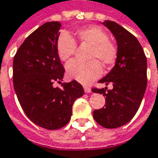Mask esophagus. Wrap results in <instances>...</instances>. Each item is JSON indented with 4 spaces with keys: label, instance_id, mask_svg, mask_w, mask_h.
Instances as JSON below:
<instances>
[{
    "label": "esophagus",
    "instance_id": "1",
    "mask_svg": "<svg viewBox=\"0 0 158 158\" xmlns=\"http://www.w3.org/2000/svg\"><path fill=\"white\" fill-rule=\"evenodd\" d=\"M83 89H84V91H85V93H90V92H91V89H90V88H89V87H88V86H84V87H83Z\"/></svg>",
    "mask_w": 158,
    "mask_h": 158
}]
</instances>
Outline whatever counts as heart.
<instances>
[{
	"mask_svg": "<svg viewBox=\"0 0 158 158\" xmlns=\"http://www.w3.org/2000/svg\"><path fill=\"white\" fill-rule=\"evenodd\" d=\"M76 38L82 44L92 46L90 59L95 60L89 63L73 60L67 65L66 71L69 77L81 83L87 84L99 77L102 74L101 63L106 67H111L116 62L118 49L102 28L92 25L79 29L76 31ZM58 56L60 60L68 61L76 52V43L67 32H61L58 37L56 44Z\"/></svg>",
	"mask_w": 158,
	"mask_h": 158,
	"instance_id": "b5f03b06",
	"label": "heart"
}]
</instances>
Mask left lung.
Segmentation results:
<instances>
[{"mask_svg":"<svg viewBox=\"0 0 158 158\" xmlns=\"http://www.w3.org/2000/svg\"><path fill=\"white\" fill-rule=\"evenodd\" d=\"M117 41L118 57L115 66L100 83L112 84V89L93 88L106 97L105 107L95 110L94 119L106 128H116L130 121L135 115L147 87V59L137 39L117 23H102Z\"/></svg>","mask_w":158,"mask_h":158,"instance_id":"8db88e82","label":"left lung"}]
</instances>
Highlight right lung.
<instances>
[{"instance_id": "add662e5", "label": "right lung", "mask_w": 158, "mask_h": 158, "mask_svg": "<svg viewBox=\"0 0 158 158\" xmlns=\"http://www.w3.org/2000/svg\"><path fill=\"white\" fill-rule=\"evenodd\" d=\"M60 27L59 22L41 25L23 41L13 60V84L22 109L33 123L49 130L69 123L74 102L84 94L76 80L53 87L65 72L56 49Z\"/></svg>"}]
</instances>
